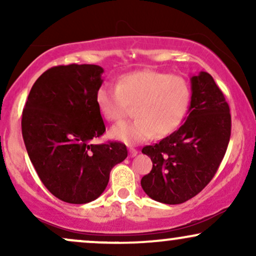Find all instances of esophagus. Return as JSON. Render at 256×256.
<instances>
[{
  "label": "esophagus",
  "mask_w": 256,
  "mask_h": 256,
  "mask_svg": "<svg viewBox=\"0 0 256 256\" xmlns=\"http://www.w3.org/2000/svg\"><path fill=\"white\" fill-rule=\"evenodd\" d=\"M128 152H130V156L134 158L138 154V150H137V149H134V148H130V149H128Z\"/></svg>",
  "instance_id": "obj_1"
}]
</instances>
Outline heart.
I'll return each instance as SVG.
<instances>
[{"label":"heart","instance_id":"obj_1","mask_svg":"<svg viewBox=\"0 0 256 256\" xmlns=\"http://www.w3.org/2000/svg\"><path fill=\"white\" fill-rule=\"evenodd\" d=\"M96 106L108 122H119L134 107L136 119L110 128L114 140L126 144L166 137L180 126L192 101V89L180 76L143 70L122 76L116 86L104 84L95 95Z\"/></svg>","mask_w":256,"mask_h":256}]
</instances>
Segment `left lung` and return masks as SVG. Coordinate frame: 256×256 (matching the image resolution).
I'll return each instance as SVG.
<instances>
[{
  "mask_svg": "<svg viewBox=\"0 0 256 256\" xmlns=\"http://www.w3.org/2000/svg\"><path fill=\"white\" fill-rule=\"evenodd\" d=\"M190 82L192 101L184 124L142 149L152 168L140 185L161 204H179L198 195L218 171L230 140V108L212 76L200 72Z\"/></svg>",
  "mask_w": 256,
  "mask_h": 256,
  "instance_id": "left-lung-1",
  "label": "left lung"
}]
</instances>
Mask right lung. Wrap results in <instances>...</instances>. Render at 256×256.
I'll list each match as a JSON object with an SVG mask.
<instances>
[{
  "instance_id": "right-lung-1",
  "label": "right lung",
  "mask_w": 256,
  "mask_h": 256,
  "mask_svg": "<svg viewBox=\"0 0 256 256\" xmlns=\"http://www.w3.org/2000/svg\"><path fill=\"white\" fill-rule=\"evenodd\" d=\"M104 68L98 64L52 67L34 82L22 110L26 150L44 186L68 204L94 201L110 170L128 156L120 142L92 144L106 131L95 101Z\"/></svg>"
}]
</instances>
